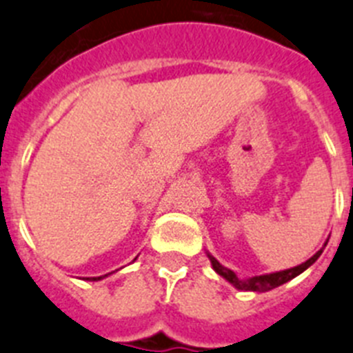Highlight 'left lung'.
<instances>
[{
	"label": "left lung",
	"instance_id": "left-lung-1",
	"mask_svg": "<svg viewBox=\"0 0 353 353\" xmlns=\"http://www.w3.org/2000/svg\"><path fill=\"white\" fill-rule=\"evenodd\" d=\"M325 245H327V242H325ZM323 250H325V248H321V250H319L316 254H312V256H310L307 262L300 263V265H296V268L283 269V271L269 272V274H260V276H251V278H239L235 272L232 271V269L224 268V265H222V263L219 262V260L215 259L212 253H208V251H206V254H208L210 262H212L213 271L217 272V274H221L224 280H228V282L232 283L235 289H239V291L268 292V291H271V289H274V287L283 285V283H287L289 280L296 278L303 271H307V269H309L310 265H312V263L319 259V254L323 253Z\"/></svg>",
	"mask_w": 353,
	"mask_h": 353
}]
</instances>
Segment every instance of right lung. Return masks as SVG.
Returning a JSON list of instances; mask_svg holds the SVG:
<instances>
[{
    "mask_svg": "<svg viewBox=\"0 0 353 353\" xmlns=\"http://www.w3.org/2000/svg\"><path fill=\"white\" fill-rule=\"evenodd\" d=\"M136 260V259H134ZM109 274H111V272H109ZM109 274H103V276H93V278H88V280H90V282H99V280H103V278H108Z\"/></svg>",
    "mask_w": 353,
    "mask_h": 353,
    "instance_id": "1",
    "label": "right lung"
}]
</instances>
